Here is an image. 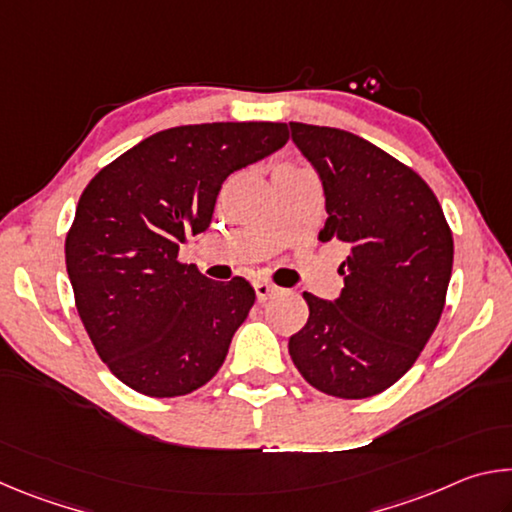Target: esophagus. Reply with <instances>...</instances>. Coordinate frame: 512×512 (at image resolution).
Wrapping results in <instances>:
<instances>
[{"mask_svg":"<svg viewBox=\"0 0 512 512\" xmlns=\"http://www.w3.org/2000/svg\"><path fill=\"white\" fill-rule=\"evenodd\" d=\"M253 287H255V293H257V300H259V302H264V300H268V298H271V296H273V293L277 291V287H273V284H271V282H262V280H259V282H255V284H253Z\"/></svg>","mask_w":512,"mask_h":512,"instance_id":"obj_1","label":"esophagus"}]
</instances>
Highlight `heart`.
Segmentation results:
<instances>
[{
	"label": "heart",
	"mask_w": 512,
	"mask_h": 512,
	"mask_svg": "<svg viewBox=\"0 0 512 512\" xmlns=\"http://www.w3.org/2000/svg\"><path fill=\"white\" fill-rule=\"evenodd\" d=\"M282 167H287V164H282Z\"/></svg>",
	"instance_id": "obj_1"
}]
</instances>
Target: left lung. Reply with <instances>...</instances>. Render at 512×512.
<instances>
[{
  "label": "left lung",
  "mask_w": 512,
  "mask_h": 512,
  "mask_svg": "<svg viewBox=\"0 0 512 512\" xmlns=\"http://www.w3.org/2000/svg\"><path fill=\"white\" fill-rule=\"evenodd\" d=\"M289 126L323 183L318 239L348 248L341 296L305 293L309 318L289 354L320 393L363 400L393 386L431 339L452 277V230L429 185L379 146L341 128Z\"/></svg>",
  "instance_id": "1"
}]
</instances>
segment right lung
I'll use <instances>...</instances> for the list:
<instances>
[{"instance_id":"add662e5","label":"right lung","mask_w":512,"mask_h":512,"mask_svg":"<svg viewBox=\"0 0 512 512\" xmlns=\"http://www.w3.org/2000/svg\"><path fill=\"white\" fill-rule=\"evenodd\" d=\"M287 124L216 121L146 137L83 189L65 239L74 300L112 375L149 397L207 384L255 305L244 277L214 282L180 264L212 223L223 180L282 149Z\"/></svg>"}]
</instances>
